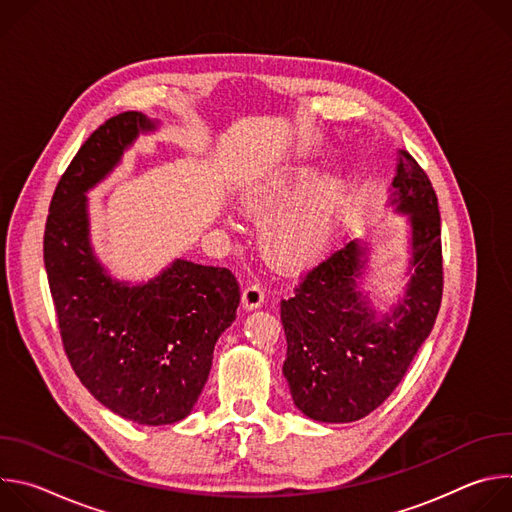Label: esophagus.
<instances>
[{
	"mask_svg": "<svg viewBox=\"0 0 512 512\" xmlns=\"http://www.w3.org/2000/svg\"><path fill=\"white\" fill-rule=\"evenodd\" d=\"M263 302H265V289H263V285L259 281L249 283L243 289V306H245V310H255Z\"/></svg>",
	"mask_w": 512,
	"mask_h": 512,
	"instance_id": "34e87169",
	"label": "esophagus"
}]
</instances>
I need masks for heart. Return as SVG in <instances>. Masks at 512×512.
I'll list each match as a JSON object with an SVG mask.
<instances>
[{
	"mask_svg": "<svg viewBox=\"0 0 512 512\" xmlns=\"http://www.w3.org/2000/svg\"><path fill=\"white\" fill-rule=\"evenodd\" d=\"M340 176L312 164H281L255 180L241 198L253 216H265L261 241L267 255L283 265L316 259L332 241L344 210Z\"/></svg>",
	"mask_w": 512,
	"mask_h": 512,
	"instance_id": "1",
	"label": "heart"
}]
</instances>
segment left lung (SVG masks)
<instances>
[{
	"mask_svg": "<svg viewBox=\"0 0 512 512\" xmlns=\"http://www.w3.org/2000/svg\"><path fill=\"white\" fill-rule=\"evenodd\" d=\"M391 204L409 214L411 281L393 314L377 320L356 279L364 247L352 241L312 267L294 296L281 300L287 338L283 375L291 399L310 419L348 423L375 411L401 383L442 306V221L435 190L399 152Z\"/></svg>",
	"mask_w": 512,
	"mask_h": 512,
	"instance_id": "obj_1",
	"label": "left lung"
}]
</instances>
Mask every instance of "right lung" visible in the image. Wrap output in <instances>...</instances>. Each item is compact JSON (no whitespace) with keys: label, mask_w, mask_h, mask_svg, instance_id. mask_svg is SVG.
<instances>
[{"label":"right lung","mask_w":512,"mask_h":512,"mask_svg":"<svg viewBox=\"0 0 512 512\" xmlns=\"http://www.w3.org/2000/svg\"><path fill=\"white\" fill-rule=\"evenodd\" d=\"M154 129L137 111L95 129L62 174L44 231V265L70 367L99 403L141 425L176 423L192 411L214 344L241 302L227 267L176 259L156 279L127 285L93 255L85 192L141 131Z\"/></svg>","instance_id":"add662e5"}]
</instances>
